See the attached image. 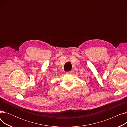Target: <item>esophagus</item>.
Returning <instances> with one entry per match:
<instances>
[{
    "label": "esophagus",
    "instance_id": "obj_1",
    "mask_svg": "<svg viewBox=\"0 0 127 127\" xmlns=\"http://www.w3.org/2000/svg\"><path fill=\"white\" fill-rule=\"evenodd\" d=\"M72 72V71H67L66 72V74H71Z\"/></svg>",
    "mask_w": 127,
    "mask_h": 127
}]
</instances>
